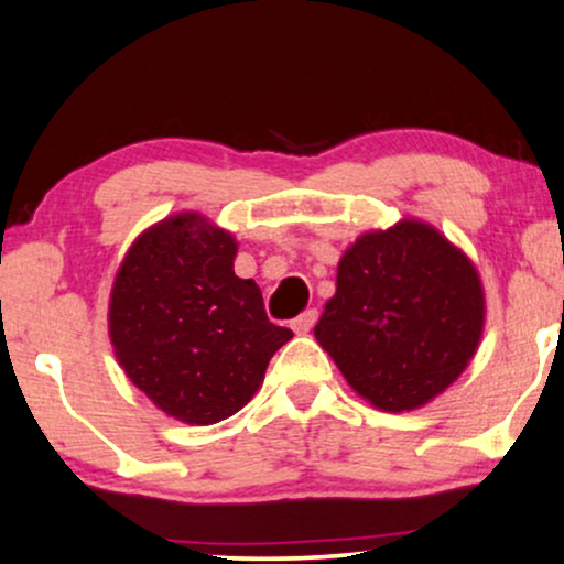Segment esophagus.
Listing matches in <instances>:
<instances>
[{"label":"esophagus","mask_w":564,"mask_h":564,"mask_svg":"<svg viewBox=\"0 0 564 564\" xmlns=\"http://www.w3.org/2000/svg\"><path fill=\"white\" fill-rule=\"evenodd\" d=\"M316 318H318V311H316V308H308V311H303V314L297 316L295 322H293V329H295V335H308V332L314 329Z\"/></svg>","instance_id":"esophagus-1"}]
</instances>
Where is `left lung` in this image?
Here are the masks:
<instances>
[{
  "label": "left lung",
  "instance_id": "obj_1",
  "mask_svg": "<svg viewBox=\"0 0 564 564\" xmlns=\"http://www.w3.org/2000/svg\"><path fill=\"white\" fill-rule=\"evenodd\" d=\"M481 332L474 263L434 227L405 219L345 250L314 335L360 398L402 413L460 377Z\"/></svg>",
  "mask_w": 564,
  "mask_h": 564
}]
</instances>
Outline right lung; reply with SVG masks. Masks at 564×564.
Masks as SVG:
<instances>
[{
	"instance_id": "obj_1",
	"label": "right lung",
	"mask_w": 564,
	"mask_h": 564,
	"mask_svg": "<svg viewBox=\"0 0 564 564\" xmlns=\"http://www.w3.org/2000/svg\"><path fill=\"white\" fill-rule=\"evenodd\" d=\"M235 238L198 214L145 229L124 256L109 337L128 379L166 415L208 426L246 405L293 332L240 280Z\"/></svg>"
}]
</instances>
